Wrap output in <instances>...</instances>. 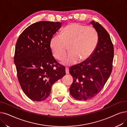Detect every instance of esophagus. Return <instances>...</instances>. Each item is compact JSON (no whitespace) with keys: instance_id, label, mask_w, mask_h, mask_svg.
<instances>
[{"instance_id":"esophagus-1","label":"esophagus","mask_w":127,"mask_h":127,"mask_svg":"<svg viewBox=\"0 0 127 127\" xmlns=\"http://www.w3.org/2000/svg\"><path fill=\"white\" fill-rule=\"evenodd\" d=\"M65 71H66V74L69 73V68L68 67L65 68Z\"/></svg>"}]
</instances>
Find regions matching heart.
Instances as JSON below:
<instances>
[{
  "label": "heart",
  "instance_id": "b5f03b06",
  "mask_svg": "<svg viewBox=\"0 0 127 127\" xmlns=\"http://www.w3.org/2000/svg\"><path fill=\"white\" fill-rule=\"evenodd\" d=\"M98 42L96 30L92 26H86L78 23H70L62 30L61 35L54 36L50 46L54 57L62 60L66 53L68 46L70 53L63 64L73 65L89 59L95 51Z\"/></svg>",
  "mask_w": 127,
  "mask_h": 127
}]
</instances>
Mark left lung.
Returning a JSON list of instances; mask_svg holds the SVG:
<instances>
[{"instance_id":"1","label":"left lung","mask_w":127,"mask_h":127,"mask_svg":"<svg viewBox=\"0 0 127 127\" xmlns=\"http://www.w3.org/2000/svg\"><path fill=\"white\" fill-rule=\"evenodd\" d=\"M90 23L98 37L95 50L89 59L69 69L73 77L70 93L80 101L96 96L106 84L113 69L114 49L111 37L100 24L95 21Z\"/></svg>"}]
</instances>
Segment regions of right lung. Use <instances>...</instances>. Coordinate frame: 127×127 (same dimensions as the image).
Masks as SVG:
<instances>
[{
    "label": "right lung",
    "mask_w": 127,
    "mask_h": 127,
    "mask_svg": "<svg viewBox=\"0 0 127 127\" xmlns=\"http://www.w3.org/2000/svg\"><path fill=\"white\" fill-rule=\"evenodd\" d=\"M61 24L50 21L33 23L16 41L14 62L18 79L22 89L32 101L46 100L52 85L65 75V67L54 59L50 46Z\"/></svg>",
    "instance_id": "right-lung-1"
}]
</instances>
